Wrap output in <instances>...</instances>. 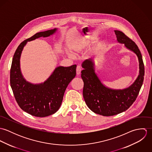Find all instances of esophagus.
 <instances>
[{"label": "esophagus", "mask_w": 152, "mask_h": 152, "mask_svg": "<svg viewBox=\"0 0 152 152\" xmlns=\"http://www.w3.org/2000/svg\"><path fill=\"white\" fill-rule=\"evenodd\" d=\"M81 70H82L81 67L80 65H78V66H77V69H76V71H77V75L80 74Z\"/></svg>", "instance_id": "esophagus-1"}]
</instances>
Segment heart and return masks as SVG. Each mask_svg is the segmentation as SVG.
Listing matches in <instances>:
<instances>
[{
  "instance_id": "b5f03b06",
  "label": "heart",
  "mask_w": 152,
  "mask_h": 152,
  "mask_svg": "<svg viewBox=\"0 0 152 152\" xmlns=\"http://www.w3.org/2000/svg\"><path fill=\"white\" fill-rule=\"evenodd\" d=\"M85 45H84V41H81V44H80L79 45H78L76 47H75V50H77V51H78V50H81L84 46ZM69 55L70 56H71V57H74V54H73V53H69Z\"/></svg>"
}]
</instances>
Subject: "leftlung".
Returning <instances> with one entry per match:
<instances>
[{"label": "left lung", "mask_w": 152, "mask_h": 152, "mask_svg": "<svg viewBox=\"0 0 152 152\" xmlns=\"http://www.w3.org/2000/svg\"><path fill=\"white\" fill-rule=\"evenodd\" d=\"M117 42L124 45L134 53L138 59L139 75L130 86L124 89H113L104 84L95 72L94 58L82 63L81 78L84 81L83 96L88 107L92 112L105 116L122 113L135 101L143 82L145 68L142 56L137 45L123 32L114 30Z\"/></svg>", "instance_id": "1"}]
</instances>
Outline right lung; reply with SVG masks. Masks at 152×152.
I'll return each mask as SVG.
<instances>
[{"label": "right lung", "mask_w": 152, "mask_h": 152, "mask_svg": "<svg viewBox=\"0 0 152 152\" xmlns=\"http://www.w3.org/2000/svg\"><path fill=\"white\" fill-rule=\"evenodd\" d=\"M58 28L41 31L23 41L14 54L10 69V81L15 99L26 112L37 117H45L55 113L60 108L65 89L76 75L77 65L57 66L43 83L33 84L27 81L22 74L20 57L28 42L55 34Z\"/></svg>", "instance_id": "obj_1"}]
</instances>
